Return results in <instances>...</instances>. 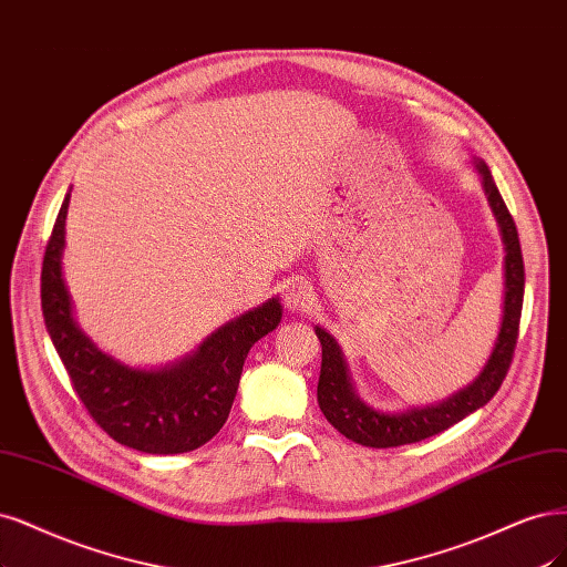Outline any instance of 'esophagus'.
<instances>
[{"mask_svg":"<svg viewBox=\"0 0 567 567\" xmlns=\"http://www.w3.org/2000/svg\"><path fill=\"white\" fill-rule=\"evenodd\" d=\"M284 300H286V307L292 311H307L311 302H315V288H311L305 279H296L288 284Z\"/></svg>","mask_w":567,"mask_h":567,"instance_id":"obj_1","label":"esophagus"}]
</instances>
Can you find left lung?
<instances>
[{"label":"left lung","instance_id":"left-lung-1","mask_svg":"<svg viewBox=\"0 0 567 567\" xmlns=\"http://www.w3.org/2000/svg\"><path fill=\"white\" fill-rule=\"evenodd\" d=\"M476 168L483 178V189L487 202L499 223L502 241H504V317L502 328L495 342L491 359H487L481 375L455 396L445 399L439 405H426L408 410V413L386 415L368 408L354 394V386L347 375V363L338 342L330 338L323 328L317 326V338L321 340V375L317 386V399L321 413L333 424L340 434L361 443L365 447H396L405 443H417L429 436L445 432L447 426L457 424L474 410L483 408L502 386L509 365L514 359V349L518 340L520 309H523V288H525V269L520 256V241L516 223L506 208L502 194L493 181L491 171L483 162H476Z\"/></svg>","mask_w":567,"mask_h":567}]
</instances>
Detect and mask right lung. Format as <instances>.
<instances>
[{"label": "right lung", "mask_w": 567, "mask_h": 567, "mask_svg": "<svg viewBox=\"0 0 567 567\" xmlns=\"http://www.w3.org/2000/svg\"><path fill=\"white\" fill-rule=\"evenodd\" d=\"M65 197L47 244L42 265V311L74 394L86 413L116 443L150 455L189 453L216 436L237 396L248 349L281 321V305L234 319L206 338L192 357L162 370H133L116 363L72 321L61 275L65 246Z\"/></svg>", "instance_id": "right-lung-1"}]
</instances>
